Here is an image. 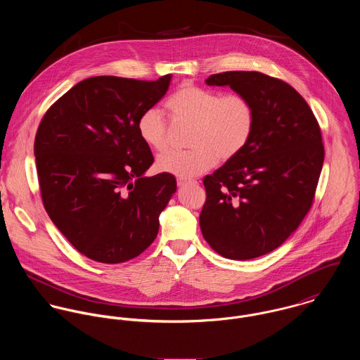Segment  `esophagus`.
<instances>
[{
    "mask_svg": "<svg viewBox=\"0 0 360 360\" xmlns=\"http://www.w3.org/2000/svg\"><path fill=\"white\" fill-rule=\"evenodd\" d=\"M191 181L190 180H187V179H177V186L179 187H184V186H187V184H190Z\"/></svg>",
    "mask_w": 360,
    "mask_h": 360,
    "instance_id": "1",
    "label": "esophagus"
}]
</instances>
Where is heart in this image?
<instances>
[{"mask_svg": "<svg viewBox=\"0 0 360 360\" xmlns=\"http://www.w3.org/2000/svg\"><path fill=\"white\" fill-rule=\"evenodd\" d=\"M174 120L193 123L184 151L160 155L156 169L181 179L195 177L212 169L217 160H229L248 144L255 127V109L241 94H223L216 90L184 84L166 101ZM143 143L154 151L167 144V123L156 108L146 109L137 120Z\"/></svg>", "mask_w": 360, "mask_h": 360, "instance_id": "b5f03b06", "label": "heart"}]
</instances>
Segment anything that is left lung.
I'll list each match as a JSON object with an SVG mask.
<instances>
[{"label":"left lung","instance_id":"1","mask_svg":"<svg viewBox=\"0 0 360 360\" xmlns=\"http://www.w3.org/2000/svg\"><path fill=\"white\" fill-rule=\"evenodd\" d=\"M255 109L247 147L206 176L200 226L221 257L248 260L278 248L311 206L324 160L317 120L300 93L260 72L210 75Z\"/></svg>","mask_w":360,"mask_h":360}]
</instances>
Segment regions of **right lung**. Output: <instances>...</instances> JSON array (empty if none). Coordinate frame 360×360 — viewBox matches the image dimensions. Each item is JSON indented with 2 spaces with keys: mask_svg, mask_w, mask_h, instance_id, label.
<instances>
[{
  "mask_svg": "<svg viewBox=\"0 0 360 360\" xmlns=\"http://www.w3.org/2000/svg\"><path fill=\"white\" fill-rule=\"evenodd\" d=\"M156 82L96 76L73 86L44 115L34 141L43 204L84 257L122 263L155 240L177 190L173 174L147 177L154 162L139 136L140 115L167 91Z\"/></svg>",
  "mask_w": 360,
  "mask_h": 360,
  "instance_id": "obj_1",
  "label": "right lung"
}]
</instances>
